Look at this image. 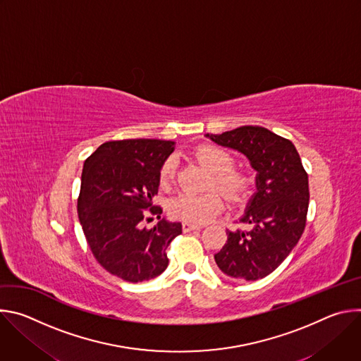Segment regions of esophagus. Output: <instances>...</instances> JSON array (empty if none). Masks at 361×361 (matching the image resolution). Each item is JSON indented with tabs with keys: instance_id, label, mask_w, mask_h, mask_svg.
Instances as JSON below:
<instances>
[{
	"instance_id": "esophagus-1",
	"label": "esophagus",
	"mask_w": 361,
	"mask_h": 361,
	"mask_svg": "<svg viewBox=\"0 0 361 361\" xmlns=\"http://www.w3.org/2000/svg\"><path fill=\"white\" fill-rule=\"evenodd\" d=\"M201 227L200 226H195V224H190V223H184L183 224V231L184 233H188V231H192V230H200Z\"/></svg>"
}]
</instances>
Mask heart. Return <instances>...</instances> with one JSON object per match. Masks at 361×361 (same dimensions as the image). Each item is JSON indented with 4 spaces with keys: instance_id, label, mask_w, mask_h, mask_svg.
Wrapping results in <instances>:
<instances>
[{
    "instance_id": "obj_1",
    "label": "heart",
    "mask_w": 361,
    "mask_h": 361,
    "mask_svg": "<svg viewBox=\"0 0 361 361\" xmlns=\"http://www.w3.org/2000/svg\"><path fill=\"white\" fill-rule=\"evenodd\" d=\"M194 157L213 173L210 185L223 191L233 202L241 201L251 185L250 177L240 170L233 169L234 159L231 154L216 145H201L194 151ZM176 159L169 157L160 169V185L169 188L176 177ZM224 207L223 195L219 191L204 194L181 192L174 197L169 205L170 214L174 219L190 224H202L217 216Z\"/></svg>"
}]
</instances>
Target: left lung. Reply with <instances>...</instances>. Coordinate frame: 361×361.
<instances>
[{
  "label": "left lung",
  "instance_id": "obj_1",
  "mask_svg": "<svg viewBox=\"0 0 361 361\" xmlns=\"http://www.w3.org/2000/svg\"><path fill=\"white\" fill-rule=\"evenodd\" d=\"M205 137L244 154L257 171V191L240 219L248 230H227V243L214 260L231 279H263L286 260L304 231L308 176L294 144L264 127L243 126Z\"/></svg>",
  "mask_w": 361,
  "mask_h": 361
}]
</instances>
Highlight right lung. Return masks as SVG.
<instances>
[{"label":"right lung","mask_w":361,"mask_h":361,"mask_svg":"<svg viewBox=\"0 0 361 361\" xmlns=\"http://www.w3.org/2000/svg\"><path fill=\"white\" fill-rule=\"evenodd\" d=\"M174 141L120 140L101 144L85 160L78 197V219L95 260L113 276L141 283L169 266L167 247L181 234V223L160 220L142 227L159 192L160 169ZM148 220V219H147Z\"/></svg>","instance_id":"obj_1"}]
</instances>
